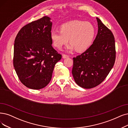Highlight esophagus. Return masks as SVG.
<instances>
[{
  "label": "esophagus",
  "mask_w": 128,
  "mask_h": 128,
  "mask_svg": "<svg viewBox=\"0 0 128 128\" xmlns=\"http://www.w3.org/2000/svg\"><path fill=\"white\" fill-rule=\"evenodd\" d=\"M69 57V56L67 55V54H62V58L64 59H66V58H67Z\"/></svg>",
  "instance_id": "34e87169"
}]
</instances>
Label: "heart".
<instances>
[{
	"label": "heart",
	"instance_id": "heart-1",
	"mask_svg": "<svg viewBox=\"0 0 128 128\" xmlns=\"http://www.w3.org/2000/svg\"><path fill=\"white\" fill-rule=\"evenodd\" d=\"M96 30L94 25L81 20H72L61 25L60 30H52L50 39L54 47L61 49L69 41L70 43L66 47L69 52L74 49L78 52L88 49L93 42Z\"/></svg>",
	"mask_w": 128,
	"mask_h": 128
}]
</instances>
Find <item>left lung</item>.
<instances>
[{
	"label": "left lung",
	"mask_w": 128,
	"mask_h": 128,
	"mask_svg": "<svg viewBox=\"0 0 128 128\" xmlns=\"http://www.w3.org/2000/svg\"><path fill=\"white\" fill-rule=\"evenodd\" d=\"M98 30L91 46L73 58L72 74L81 88L90 89L100 84L113 68L116 59L115 40L112 33L96 18Z\"/></svg>",
	"instance_id": "obj_1"
}]
</instances>
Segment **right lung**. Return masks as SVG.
<instances>
[{
  "instance_id": "obj_1",
  "label": "right lung",
  "mask_w": 128,
  "mask_h": 128,
  "mask_svg": "<svg viewBox=\"0 0 128 128\" xmlns=\"http://www.w3.org/2000/svg\"><path fill=\"white\" fill-rule=\"evenodd\" d=\"M52 23L44 16L24 26L15 38L14 67L22 83L39 90L52 79L56 64L61 56L52 47L50 34Z\"/></svg>"
}]
</instances>
